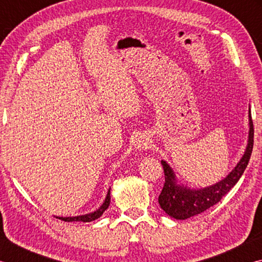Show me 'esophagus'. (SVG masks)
Listing matches in <instances>:
<instances>
[{"instance_id": "obj_1", "label": "esophagus", "mask_w": 262, "mask_h": 262, "mask_svg": "<svg viewBox=\"0 0 262 262\" xmlns=\"http://www.w3.org/2000/svg\"><path fill=\"white\" fill-rule=\"evenodd\" d=\"M135 145H136V148H139V149L147 148L148 147V140L145 139V137L141 136L135 141Z\"/></svg>"}]
</instances>
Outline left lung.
<instances>
[{
    "instance_id": "left-lung-1",
    "label": "left lung",
    "mask_w": 262,
    "mask_h": 262,
    "mask_svg": "<svg viewBox=\"0 0 262 262\" xmlns=\"http://www.w3.org/2000/svg\"><path fill=\"white\" fill-rule=\"evenodd\" d=\"M253 139L254 128L250 111L248 143L241 162L237 164L232 172H230L227 178L216 185L209 186V187L203 189H189L177 184L172 168L167 165L166 162L162 161L164 176H165V183H164V187L158 198L159 206L162 207V209L176 220H186L201 214V212L216 205L217 202H220L221 199L229 193V190L238 183V180L241 179L244 171H245L247 164L250 162L252 150H253Z\"/></svg>"
}]
</instances>
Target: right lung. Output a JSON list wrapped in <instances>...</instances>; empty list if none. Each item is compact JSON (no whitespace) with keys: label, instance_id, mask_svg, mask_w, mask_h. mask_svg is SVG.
<instances>
[{"label":"right lung","instance_id":"add662e5","mask_svg":"<svg viewBox=\"0 0 262 262\" xmlns=\"http://www.w3.org/2000/svg\"><path fill=\"white\" fill-rule=\"evenodd\" d=\"M110 190L108 189V193L106 195V199L103 205L99 208L98 210H96L94 212H90V214H86V215H82V216H76V217H57L59 220H62L64 222H91V221H95L97 219H99V217L103 215V212L107 209L108 206H110V201H111V196H110Z\"/></svg>","mask_w":262,"mask_h":262}]
</instances>
